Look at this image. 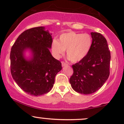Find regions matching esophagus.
Returning <instances> with one entry per match:
<instances>
[{
    "label": "esophagus",
    "mask_w": 124,
    "mask_h": 124,
    "mask_svg": "<svg viewBox=\"0 0 124 124\" xmlns=\"http://www.w3.org/2000/svg\"><path fill=\"white\" fill-rule=\"evenodd\" d=\"M67 64L66 63H65L64 62H62V67H64V66H67Z\"/></svg>",
    "instance_id": "1"
}]
</instances>
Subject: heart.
Segmentation results:
<instances>
[{
    "label": "heart",
    "mask_w": 124,
    "mask_h": 124,
    "mask_svg": "<svg viewBox=\"0 0 124 124\" xmlns=\"http://www.w3.org/2000/svg\"><path fill=\"white\" fill-rule=\"evenodd\" d=\"M93 40L88 34L69 32L62 34L59 41L53 40L51 49L54 56L58 58L66 50L67 56L72 62H78L83 60L91 49Z\"/></svg>",
    "instance_id": "heart-1"
}]
</instances>
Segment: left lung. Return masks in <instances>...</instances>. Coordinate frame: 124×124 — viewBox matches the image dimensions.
I'll use <instances>...</instances> for the list:
<instances>
[{
	"instance_id": "obj_1",
	"label": "left lung",
	"mask_w": 124,
	"mask_h": 124,
	"mask_svg": "<svg viewBox=\"0 0 124 124\" xmlns=\"http://www.w3.org/2000/svg\"><path fill=\"white\" fill-rule=\"evenodd\" d=\"M92 46L83 60L72 66L70 79L75 91L83 94L93 93L103 86L109 75L111 54L106 38L98 32H91Z\"/></svg>"
}]
</instances>
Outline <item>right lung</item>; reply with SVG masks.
Instances as JSON below:
<instances>
[{"mask_svg": "<svg viewBox=\"0 0 124 124\" xmlns=\"http://www.w3.org/2000/svg\"><path fill=\"white\" fill-rule=\"evenodd\" d=\"M51 34L44 27L26 30L20 35L11 48L10 72L17 84L29 94L39 96L53 88L55 77L62 70L60 61L52 56ZM30 49L32 57L26 59L24 52Z\"/></svg>", "mask_w": 124, "mask_h": 124, "instance_id": "right-lung-1", "label": "right lung"}]
</instances>
